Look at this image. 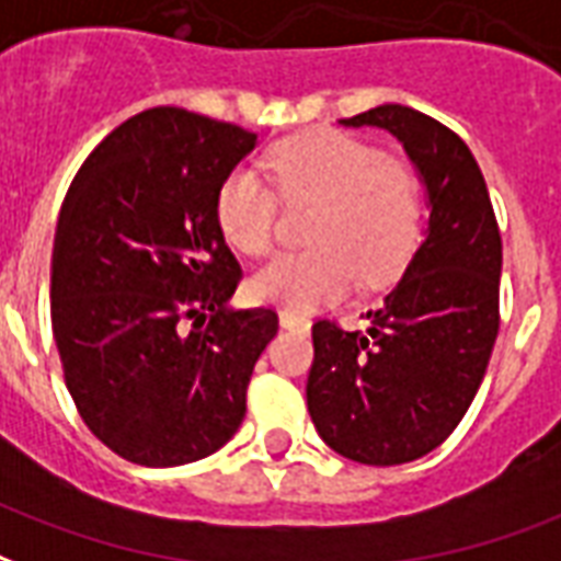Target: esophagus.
Masks as SVG:
<instances>
[{
    "label": "esophagus",
    "instance_id": "obj_1",
    "mask_svg": "<svg viewBox=\"0 0 561 561\" xmlns=\"http://www.w3.org/2000/svg\"><path fill=\"white\" fill-rule=\"evenodd\" d=\"M279 321H282V327H285V330H300V333H309V327H312V321H309L306 314L291 312V309H282Z\"/></svg>",
    "mask_w": 561,
    "mask_h": 561
}]
</instances>
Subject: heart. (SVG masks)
Wrapping results in <instances>:
<instances>
[{"mask_svg":"<svg viewBox=\"0 0 561 561\" xmlns=\"http://www.w3.org/2000/svg\"><path fill=\"white\" fill-rule=\"evenodd\" d=\"M264 165L276 194L249 169L228 172L219 184L222 238L249 259L270 255L279 195L288 205H314L306 226L312 247L255 273V300L318 309L359 279L383 288L410 267L425 234V186L413 163L354 133L309 130L279 139Z\"/></svg>","mask_w":561,"mask_h":561,"instance_id":"obj_1","label":"heart"}]
</instances>
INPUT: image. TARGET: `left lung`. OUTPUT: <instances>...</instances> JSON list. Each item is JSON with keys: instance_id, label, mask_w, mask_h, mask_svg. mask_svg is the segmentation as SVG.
<instances>
[{"instance_id": "obj_1", "label": "left lung", "mask_w": 561, "mask_h": 561, "mask_svg": "<svg viewBox=\"0 0 561 561\" xmlns=\"http://www.w3.org/2000/svg\"><path fill=\"white\" fill-rule=\"evenodd\" d=\"M342 124L401 139L428 186L431 222L368 330L314 323L306 401L330 449L396 467L437 449L484 380L500 333V226L476 157L446 124L398 103Z\"/></svg>"}]
</instances>
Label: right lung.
<instances>
[{
  "label": "right lung",
  "mask_w": 561,
  "mask_h": 561,
  "mask_svg": "<svg viewBox=\"0 0 561 561\" xmlns=\"http://www.w3.org/2000/svg\"><path fill=\"white\" fill-rule=\"evenodd\" d=\"M255 133L198 112L133 115L85 157L61 202L49 314L65 383L106 449L181 467L247 416L276 309H228L243 270L217 190Z\"/></svg>",
  "instance_id": "obj_1"
}]
</instances>
